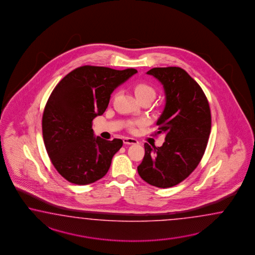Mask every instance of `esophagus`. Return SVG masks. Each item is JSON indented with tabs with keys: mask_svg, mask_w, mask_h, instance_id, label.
Masks as SVG:
<instances>
[{
	"mask_svg": "<svg viewBox=\"0 0 255 255\" xmlns=\"http://www.w3.org/2000/svg\"><path fill=\"white\" fill-rule=\"evenodd\" d=\"M124 143L126 144V145H135V144H138L139 142L134 138L124 137Z\"/></svg>",
	"mask_w": 255,
	"mask_h": 255,
	"instance_id": "esophagus-1",
	"label": "esophagus"
}]
</instances>
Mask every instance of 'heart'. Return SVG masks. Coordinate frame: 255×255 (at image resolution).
Listing matches in <instances>:
<instances>
[{
  "label": "heart",
  "instance_id": "obj_1",
  "mask_svg": "<svg viewBox=\"0 0 255 255\" xmlns=\"http://www.w3.org/2000/svg\"><path fill=\"white\" fill-rule=\"evenodd\" d=\"M133 92L135 97H137L138 100L141 101L143 99H149V100H154L156 97V91L152 87L151 85L145 83H136L133 85ZM142 124V122H135V123H131L129 124V129L132 131L134 130L135 125H140Z\"/></svg>",
  "mask_w": 255,
  "mask_h": 255
}]
</instances>
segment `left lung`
I'll return each mask as SVG.
<instances>
[{"mask_svg":"<svg viewBox=\"0 0 255 255\" xmlns=\"http://www.w3.org/2000/svg\"><path fill=\"white\" fill-rule=\"evenodd\" d=\"M146 73L164 88L165 108L155 135L164 133L165 142L158 147L145 143L137 171L149 185L167 188L178 185L199 165L211 132V110L201 87L186 70L154 68Z\"/></svg>","mask_w":255,"mask_h":255,"instance_id":"8db88e82","label":"left lung"}]
</instances>
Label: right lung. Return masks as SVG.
Here are the masks:
<instances>
[{"label": "right lung", "mask_w": 255, "mask_h": 255, "mask_svg": "<svg viewBox=\"0 0 255 255\" xmlns=\"http://www.w3.org/2000/svg\"><path fill=\"white\" fill-rule=\"evenodd\" d=\"M136 72L83 66L53 90L42 115V136L53 165L70 183L92 184L109 171L124 142L96 137L92 122L107 110L112 92Z\"/></svg>", "instance_id": "1"}]
</instances>
